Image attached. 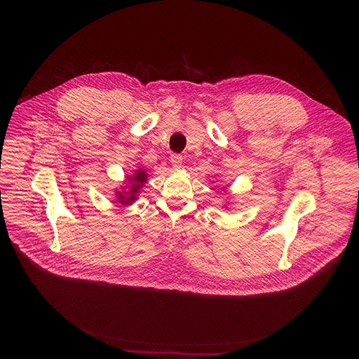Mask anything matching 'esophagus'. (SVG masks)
<instances>
[{"mask_svg":"<svg viewBox=\"0 0 359 359\" xmlns=\"http://www.w3.org/2000/svg\"><path fill=\"white\" fill-rule=\"evenodd\" d=\"M170 163L173 166L175 170H179L182 168V163H183V158L180 155H172L170 156Z\"/></svg>","mask_w":359,"mask_h":359,"instance_id":"obj_1","label":"esophagus"}]
</instances>
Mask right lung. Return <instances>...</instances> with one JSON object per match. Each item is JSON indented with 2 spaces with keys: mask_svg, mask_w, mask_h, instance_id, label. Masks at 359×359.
<instances>
[{
  "mask_svg": "<svg viewBox=\"0 0 359 359\" xmlns=\"http://www.w3.org/2000/svg\"><path fill=\"white\" fill-rule=\"evenodd\" d=\"M146 180H147V173L143 169H137L132 175L126 176L123 186H121V189L115 191L118 201L123 204V206H130V204H133V201L137 200L140 189L143 187Z\"/></svg>",
  "mask_w": 359,
  "mask_h": 359,
  "instance_id": "1",
  "label": "right lung"
}]
</instances>
